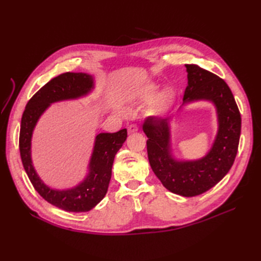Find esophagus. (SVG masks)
<instances>
[{"label": "esophagus", "mask_w": 261, "mask_h": 261, "mask_svg": "<svg viewBox=\"0 0 261 261\" xmlns=\"http://www.w3.org/2000/svg\"><path fill=\"white\" fill-rule=\"evenodd\" d=\"M127 130H128V133L130 134V133H135V132H137L138 130V126H137V124L136 123H132V124H129L128 125V127H127Z\"/></svg>", "instance_id": "obj_1"}]
</instances>
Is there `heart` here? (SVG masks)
<instances>
[{
  "instance_id": "obj_1",
  "label": "heart",
  "mask_w": 261,
  "mask_h": 261,
  "mask_svg": "<svg viewBox=\"0 0 261 261\" xmlns=\"http://www.w3.org/2000/svg\"><path fill=\"white\" fill-rule=\"evenodd\" d=\"M173 102V93L170 90H164L161 93L158 94V97L155 98L151 111L155 114H160L164 113L165 111H168L169 108L171 107Z\"/></svg>"
}]
</instances>
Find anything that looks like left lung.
Here are the masks:
<instances>
[{"label":"left lung","instance_id":"8db88e82","mask_svg":"<svg viewBox=\"0 0 261 261\" xmlns=\"http://www.w3.org/2000/svg\"><path fill=\"white\" fill-rule=\"evenodd\" d=\"M187 87L184 102L210 100L216 105L219 132L209 153L197 161L178 162L170 153L169 120L148 116L143 125L147 135L150 167L170 192L193 197L209 191L230 171L238 153L241 136V113L227 84L207 69L186 64Z\"/></svg>","mask_w":261,"mask_h":261}]
</instances>
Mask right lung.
Masks as SVG:
<instances>
[{
	"instance_id": "obj_1",
	"label": "right lung",
	"mask_w": 261,
	"mask_h": 261,
	"mask_svg": "<svg viewBox=\"0 0 261 261\" xmlns=\"http://www.w3.org/2000/svg\"><path fill=\"white\" fill-rule=\"evenodd\" d=\"M92 83V77L84 73L67 72L54 77L31 97L21 117L19 151L31 184L44 200L70 212L89 211L103 199L111 179L114 156L127 137V129L99 134L94 143L88 176L77 187L67 191H55L45 186L37 175L30 156L31 135L38 118L50 103L82 97L91 90Z\"/></svg>"
}]
</instances>
